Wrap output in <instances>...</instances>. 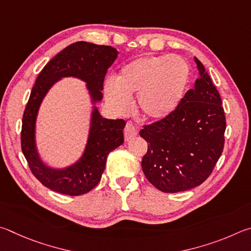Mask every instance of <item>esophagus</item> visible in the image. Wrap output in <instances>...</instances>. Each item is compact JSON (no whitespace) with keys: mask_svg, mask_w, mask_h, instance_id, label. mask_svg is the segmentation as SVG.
<instances>
[{"mask_svg":"<svg viewBox=\"0 0 251 251\" xmlns=\"http://www.w3.org/2000/svg\"><path fill=\"white\" fill-rule=\"evenodd\" d=\"M138 128L135 126L132 122L129 121L128 123L126 125V128H125V138L126 141H129L130 139H132L135 135H138Z\"/></svg>","mask_w":251,"mask_h":251,"instance_id":"obj_1","label":"esophagus"}]
</instances>
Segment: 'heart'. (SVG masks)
I'll use <instances>...</instances> for the list:
<instances>
[{"label": "heart", "instance_id": "heart-1", "mask_svg": "<svg viewBox=\"0 0 251 251\" xmlns=\"http://www.w3.org/2000/svg\"><path fill=\"white\" fill-rule=\"evenodd\" d=\"M191 72L185 60L171 56H143L126 64L116 81L104 85L108 102L119 112L131 107V96L150 121H162L176 111L186 95Z\"/></svg>", "mask_w": 251, "mask_h": 251}]
</instances>
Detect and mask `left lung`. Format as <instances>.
Returning <instances> with one entry per match:
<instances>
[{"label":"left lung","mask_w":251,"mask_h":251,"mask_svg":"<svg viewBox=\"0 0 251 251\" xmlns=\"http://www.w3.org/2000/svg\"><path fill=\"white\" fill-rule=\"evenodd\" d=\"M195 86L172 116L140 131L148 142L143 173L164 193H177L201 185L222 155L226 118L219 92L201 61Z\"/></svg>","instance_id":"left-lung-1"}]
</instances>
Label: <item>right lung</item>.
Wrapping results in <instances>:
<instances>
[{
    "mask_svg": "<svg viewBox=\"0 0 251 251\" xmlns=\"http://www.w3.org/2000/svg\"><path fill=\"white\" fill-rule=\"evenodd\" d=\"M118 54L111 46L76 42L48 61L38 75L23 114L21 143L34 176L51 191L70 196L91 191L100 182L109 153L125 141L126 121L102 118L96 107V103L102 100L101 90H103L105 74ZM65 76L78 77L87 83L94 107L87 144L81 159L67 168L55 169L44 164L38 155L34 126L39 107L48 90Z\"/></svg>",
    "mask_w": 251,
    "mask_h": 251,
    "instance_id": "add662e5",
    "label": "right lung"
}]
</instances>
